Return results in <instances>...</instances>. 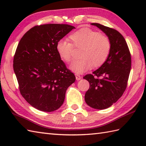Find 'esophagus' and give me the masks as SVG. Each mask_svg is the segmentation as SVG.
Returning a JSON list of instances; mask_svg holds the SVG:
<instances>
[{"label": "esophagus", "mask_w": 146, "mask_h": 146, "mask_svg": "<svg viewBox=\"0 0 146 146\" xmlns=\"http://www.w3.org/2000/svg\"><path fill=\"white\" fill-rule=\"evenodd\" d=\"M75 76H76V80H80V79L82 78V77H81V76H80V75H78V74H77V73H75Z\"/></svg>", "instance_id": "34e87169"}]
</instances>
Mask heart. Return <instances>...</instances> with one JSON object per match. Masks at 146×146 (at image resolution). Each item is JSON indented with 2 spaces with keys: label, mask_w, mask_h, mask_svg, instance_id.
I'll use <instances>...</instances> for the list:
<instances>
[{
  "label": "heart",
  "mask_w": 146,
  "mask_h": 146,
  "mask_svg": "<svg viewBox=\"0 0 146 146\" xmlns=\"http://www.w3.org/2000/svg\"><path fill=\"white\" fill-rule=\"evenodd\" d=\"M69 40L62 39L56 43V50L61 58L70 63L75 58V48L80 49L79 60L71 64V69L76 73H83L100 66L108 57L111 50L109 38L96 31L82 28L71 33Z\"/></svg>",
  "instance_id": "b5f03b06"
}]
</instances>
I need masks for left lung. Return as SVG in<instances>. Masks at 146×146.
Instances as JSON below:
<instances>
[{
    "mask_svg": "<svg viewBox=\"0 0 146 146\" xmlns=\"http://www.w3.org/2000/svg\"><path fill=\"white\" fill-rule=\"evenodd\" d=\"M92 25L106 34L111 42V50L106 61L92 74L83 77L90 83L85 95L86 104L103 110L115 103L125 92L131 68V54L124 38L119 31L98 23Z\"/></svg>",
    "mask_w": 146,
    "mask_h": 146,
    "instance_id": "1",
    "label": "left lung"
}]
</instances>
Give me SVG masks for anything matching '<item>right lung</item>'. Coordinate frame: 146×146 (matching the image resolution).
I'll return each mask as SVG.
<instances>
[{
  "label": "right lung",
  "instance_id": "obj_1",
  "mask_svg": "<svg viewBox=\"0 0 146 146\" xmlns=\"http://www.w3.org/2000/svg\"><path fill=\"white\" fill-rule=\"evenodd\" d=\"M75 27L47 24L30 29L19 42L13 68L21 95L36 109L52 111L63 104L75 75L66 68L56 43Z\"/></svg>",
  "mask_w": 146,
  "mask_h": 146
}]
</instances>
